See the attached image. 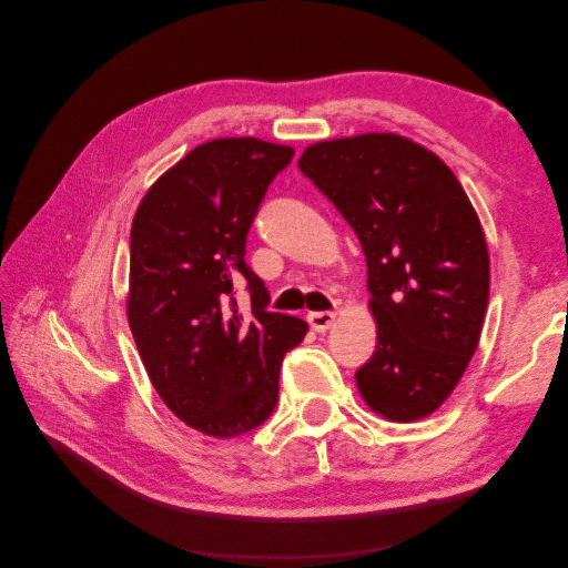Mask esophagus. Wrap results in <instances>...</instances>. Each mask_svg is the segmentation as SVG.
I'll return each mask as SVG.
<instances>
[{
	"instance_id": "1",
	"label": "esophagus",
	"mask_w": 568,
	"mask_h": 568,
	"mask_svg": "<svg viewBox=\"0 0 568 568\" xmlns=\"http://www.w3.org/2000/svg\"><path fill=\"white\" fill-rule=\"evenodd\" d=\"M307 322L315 332L324 334L326 329H332V324L336 322V313H307Z\"/></svg>"
}]
</instances>
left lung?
I'll use <instances>...</instances> for the list:
<instances>
[{"mask_svg": "<svg viewBox=\"0 0 568 568\" xmlns=\"http://www.w3.org/2000/svg\"><path fill=\"white\" fill-rule=\"evenodd\" d=\"M298 168L365 251L376 351L355 372L359 395L388 422L434 415L488 307L490 257L467 192L434 151L395 132L311 144Z\"/></svg>", "mask_w": 568, "mask_h": 568, "instance_id": "left-lung-1", "label": "left lung"}]
</instances>
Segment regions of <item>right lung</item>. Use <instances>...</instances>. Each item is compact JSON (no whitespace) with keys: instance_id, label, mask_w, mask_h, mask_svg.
Returning <instances> with one entry per match:
<instances>
[{"instance_id":"add662e5","label":"right lung","mask_w":568,"mask_h":568,"mask_svg":"<svg viewBox=\"0 0 568 568\" xmlns=\"http://www.w3.org/2000/svg\"><path fill=\"white\" fill-rule=\"evenodd\" d=\"M294 149L222 136L186 153L149 186L130 232L128 322L149 379L178 419L213 438L261 426L277 405L284 355L307 334L267 313L246 265V234L267 184ZM246 281L252 315L231 288Z\"/></svg>"}]
</instances>
